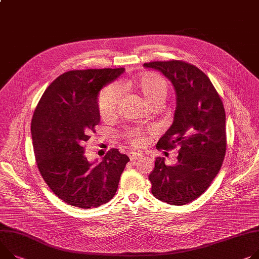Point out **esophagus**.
I'll list each match as a JSON object with an SVG mask.
<instances>
[{"instance_id": "obj_1", "label": "esophagus", "mask_w": 259, "mask_h": 259, "mask_svg": "<svg viewBox=\"0 0 259 259\" xmlns=\"http://www.w3.org/2000/svg\"><path fill=\"white\" fill-rule=\"evenodd\" d=\"M128 156L131 158V161H136V160H139V158H141L143 156V154L140 152L131 151V152H128Z\"/></svg>"}]
</instances>
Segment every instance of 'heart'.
<instances>
[{"label":"heart","instance_id":"heart-1","mask_svg":"<svg viewBox=\"0 0 259 259\" xmlns=\"http://www.w3.org/2000/svg\"><path fill=\"white\" fill-rule=\"evenodd\" d=\"M125 85L143 96L148 105L162 104L168 93V85L165 78L156 73H147L142 76H139L134 81H128ZM122 86V83H119V85H110L99 94L97 106L99 114H101L102 117L108 118L114 115L119 102H120V89ZM133 135L135 136V144L142 143L143 139L138 137L137 132H134Z\"/></svg>","mask_w":259,"mask_h":259}]
</instances>
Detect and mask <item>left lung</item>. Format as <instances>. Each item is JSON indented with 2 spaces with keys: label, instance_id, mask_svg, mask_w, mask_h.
<instances>
[{
  "label": "left lung",
  "instance_id": "1",
  "mask_svg": "<svg viewBox=\"0 0 259 259\" xmlns=\"http://www.w3.org/2000/svg\"><path fill=\"white\" fill-rule=\"evenodd\" d=\"M145 68L160 71L174 87L176 110L157 149L180 147L177 162L166 166L155 157L148 178L152 195L172 205H185L201 196L221 169L226 151L225 110L207 75L183 61H155Z\"/></svg>",
  "mask_w": 259,
  "mask_h": 259
}]
</instances>
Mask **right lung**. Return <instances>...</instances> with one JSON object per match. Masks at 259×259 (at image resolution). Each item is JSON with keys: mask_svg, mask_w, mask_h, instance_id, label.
<instances>
[{"mask_svg": "<svg viewBox=\"0 0 259 259\" xmlns=\"http://www.w3.org/2000/svg\"><path fill=\"white\" fill-rule=\"evenodd\" d=\"M124 68L71 70L47 88L31 122L37 167L50 189L69 205L98 207L116 194L130 157L111 149L89 162L84 144L101 121L97 96Z\"/></svg>", "mask_w": 259, "mask_h": 259, "instance_id": "obj_1", "label": "right lung"}]
</instances>
